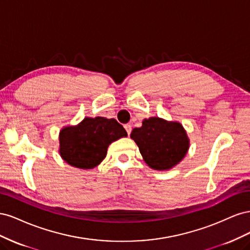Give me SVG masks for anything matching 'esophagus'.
I'll use <instances>...</instances> for the list:
<instances>
[{
  "label": "esophagus",
  "instance_id": "1",
  "mask_svg": "<svg viewBox=\"0 0 250 250\" xmlns=\"http://www.w3.org/2000/svg\"><path fill=\"white\" fill-rule=\"evenodd\" d=\"M124 127H125V129H126V131H127V133H128V135L130 134V132H131V125L130 124H126V125H124Z\"/></svg>",
  "mask_w": 250,
  "mask_h": 250
}]
</instances>
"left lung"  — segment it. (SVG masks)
<instances>
[{
	"label": "left lung",
	"mask_w": 250,
	"mask_h": 250,
	"mask_svg": "<svg viewBox=\"0 0 250 250\" xmlns=\"http://www.w3.org/2000/svg\"><path fill=\"white\" fill-rule=\"evenodd\" d=\"M130 138L145 163L160 171L169 170L183 161L190 146L183 125L158 117L144 120L142 127L134 128Z\"/></svg>",
	"instance_id": "left-lung-1"
}]
</instances>
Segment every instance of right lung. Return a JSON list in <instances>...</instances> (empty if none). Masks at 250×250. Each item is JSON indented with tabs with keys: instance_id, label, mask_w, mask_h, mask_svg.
<instances>
[{
	"instance_id": "add662e5",
	"label": "right lung",
	"mask_w": 250,
	"mask_h": 250,
	"mask_svg": "<svg viewBox=\"0 0 250 250\" xmlns=\"http://www.w3.org/2000/svg\"><path fill=\"white\" fill-rule=\"evenodd\" d=\"M125 137L127 132L117 120L86 117L78 125L60 130L59 153L75 168L93 169L106 156L110 144Z\"/></svg>"
}]
</instances>
